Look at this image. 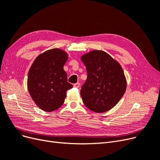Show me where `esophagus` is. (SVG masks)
Masks as SVG:
<instances>
[{"instance_id": "34e87169", "label": "esophagus", "mask_w": 160, "mask_h": 160, "mask_svg": "<svg viewBox=\"0 0 160 160\" xmlns=\"http://www.w3.org/2000/svg\"><path fill=\"white\" fill-rule=\"evenodd\" d=\"M73 86H74V88H79V86H80V83H75L74 85H73Z\"/></svg>"}]
</instances>
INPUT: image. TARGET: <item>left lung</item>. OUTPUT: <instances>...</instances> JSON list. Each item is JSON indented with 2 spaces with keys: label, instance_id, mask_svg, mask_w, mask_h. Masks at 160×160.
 I'll list each match as a JSON object with an SVG mask.
<instances>
[{
  "label": "left lung",
  "instance_id": "1",
  "mask_svg": "<svg viewBox=\"0 0 160 160\" xmlns=\"http://www.w3.org/2000/svg\"><path fill=\"white\" fill-rule=\"evenodd\" d=\"M81 59L88 72V78L81 89L83 103L96 113L113 108L126 90V79L122 67L103 51H92Z\"/></svg>",
  "mask_w": 160,
  "mask_h": 160
}]
</instances>
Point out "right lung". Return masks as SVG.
Returning <instances> with one entry per match:
<instances>
[{"label":"right lung","instance_id":"obj_1","mask_svg":"<svg viewBox=\"0 0 160 160\" xmlns=\"http://www.w3.org/2000/svg\"><path fill=\"white\" fill-rule=\"evenodd\" d=\"M68 59L67 52L52 49L38 55L28 71L27 87L38 108L52 111L63 104L67 91L72 88L67 81L63 66Z\"/></svg>","mask_w":160,"mask_h":160}]
</instances>
